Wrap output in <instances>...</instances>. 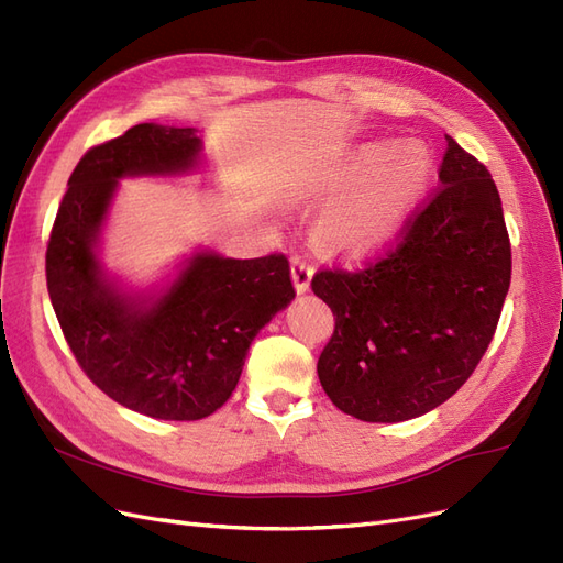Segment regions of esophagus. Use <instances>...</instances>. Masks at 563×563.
Masks as SVG:
<instances>
[{
  "mask_svg": "<svg viewBox=\"0 0 563 563\" xmlns=\"http://www.w3.org/2000/svg\"><path fill=\"white\" fill-rule=\"evenodd\" d=\"M290 271H292V283L297 287V292H307L311 278H313V266L303 254H292L290 260Z\"/></svg>",
  "mask_w": 563,
  "mask_h": 563,
  "instance_id": "obj_1",
  "label": "esophagus"
}]
</instances>
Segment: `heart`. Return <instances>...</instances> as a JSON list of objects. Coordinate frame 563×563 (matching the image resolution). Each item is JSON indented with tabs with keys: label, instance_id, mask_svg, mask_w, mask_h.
<instances>
[{
	"label": "heart",
	"instance_id": "heart-1",
	"mask_svg": "<svg viewBox=\"0 0 563 563\" xmlns=\"http://www.w3.org/2000/svg\"><path fill=\"white\" fill-rule=\"evenodd\" d=\"M353 196L328 212L323 233L346 252H373L404 229L429 179L420 146H373L361 153Z\"/></svg>",
	"mask_w": 563,
	"mask_h": 563
}]
</instances>
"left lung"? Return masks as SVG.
Returning a JSON list of instances; mask_svg holds the SVG:
<instances>
[{
	"label": "left lung",
	"mask_w": 563,
	"mask_h": 563,
	"mask_svg": "<svg viewBox=\"0 0 563 563\" xmlns=\"http://www.w3.org/2000/svg\"><path fill=\"white\" fill-rule=\"evenodd\" d=\"M439 186L361 268H320L334 316L318 358L332 404L363 422H404L451 398L493 340L511 245L490 172L445 136Z\"/></svg>",
	"instance_id": "left-lung-1"
}]
</instances>
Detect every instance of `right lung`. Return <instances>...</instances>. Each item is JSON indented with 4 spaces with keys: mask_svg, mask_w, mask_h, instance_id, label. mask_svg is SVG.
Instances as JSON below:
<instances>
[{
    "mask_svg": "<svg viewBox=\"0 0 563 563\" xmlns=\"http://www.w3.org/2000/svg\"><path fill=\"white\" fill-rule=\"evenodd\" d=\"M198 153L190 126L148 122L89 148L46 243V290L75 361L106 396L157 420H202L227 404L256 332L295 297L280 252L198 254L148 309L103 280L93 245L115 179L184 172Z\"/></svg>",
    "mask_w": 563,
    "mask_h": 563,
    "instance_id": "1",
    "label": "right lung"
}]
</instances>
